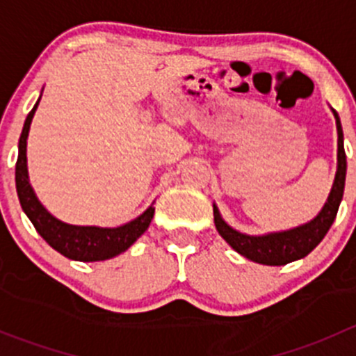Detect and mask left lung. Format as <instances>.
Returning <instances> with one entry per match:
<instances>
[{"instance_id": "8db88e82", "label": "left lung", "mask_w": 356, "mask_h": 356, "mask_svg": "<svg viewBox=\"0 0 356 356\" xmlns=\"http://www.w3.org/2000/svg\"><path fill=\"white\" fill-rule=\"evenodd\" d=\"M332 113L337 127V170L329 198L321 213L314 220L307 222L300 227L289 229V231L270 232V234L265 236H248L225 224L218 208L213 204L215 227H217L218 234L231 245L232 250L246 257L248 260L261 265H286L289 261L300 260V258L307 257L331 229L337 210H339L341 200H343L344 181H346V153H344L343 145V127H341L339 115L336 113V110H332Z\"/></svg>"}]
</instances>
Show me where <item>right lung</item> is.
Returning a JSON list of instances; mask_svg holds the SVG:
<instances>
[{"instance_id": "right-lung-1", "label": "right lung", "mask_w": 356, "mask_h": 356, "mask_svg": "<svg viewBox=\"0 0 356 356\" xmlns=\"http://www.w3.org/2000/svg\"><path fill=\"white\" fill-rule=\"evenodd\" d=\"M41 99V98H39ZM29 111L27 118L20 134L19 141V158L15 165V184L17 195H19L22 210L32 222L35 231L41 234V238L48 243L53 250L62 253L63 257L77 261H99L108 260L124 253L129 246L134 245L141 234H145L146 229L152 224V218L155 215V208L149 207L143 215H139L134 220L120 225V227H95V225H70L65 222L53 217L35 196L34 189L31 188L27 174V136L31 129L32 117L35 108Z\"/></svg>"}]
</instances>
